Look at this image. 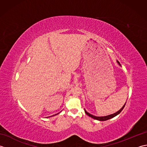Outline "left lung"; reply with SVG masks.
I'll use <instances>...</instances> for the list:
<instances>
[{
  "label": "left lung",
  "instance_id": "obj_1",
  "mask_svg": "<svg viewBox=\"0 0 147 147\" xmlns=\"http://www.w3.org/2000/svg\"><path fill=\"white\" fill-rule=\"evenodd\" d=\"M118 63H119V62H118ZM125 105H126V104H124V105H123V107H122L119 111H118L117 112H115V113H114V114H111V115H107V116H103V117H96V116H95V115H92V114H90V113H88V112H87L86 111H85V113L88 115V116H90V117H92V118H93V119H96V120H98V121H107V120H109V119H111V118H113L114 117H115V116H116L117 115H118L120 113V112L123 111V109H124V107H125Z\"/></svg>",
  "mask_w": 147,
  "mask_h": 147
}]
</instances>
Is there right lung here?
Instances as JSON below:
<instances>
[{
  "mask_svg": "<svg viewBox=\"0 0 147 147\" xmlns=\"http://www.w3.org/2000/svg\"><path fill=\"white\" fill-rule=\"evenodd\" d=\"M58 114H59V113H58ZM55 115H57V114H55Z\"/></svg>",
  "mask_w": 147,
  "mask_h": 147,
  "instance_id": "right-lung-1",
  "label": "right lung"
}]
</instances>
